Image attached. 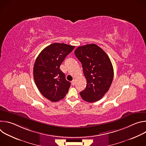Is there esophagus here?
<instances>
[{
    "label": "esophagus",
    "mask_w": 146,
    "mask_h": 146,
    "mask_svg": "<svg viewBox=\"0 0 146 146\" xmlns=\"http://www.w3.org/2000/svg\"><path fill=\"white\" fill-rule=\"evenodd\" d=\"M75 83H76L75 80H73L72 81V84L73 86H74V85H75Z\"/></svg>",
    "instance_id": "obj_1"
}]
</instances>
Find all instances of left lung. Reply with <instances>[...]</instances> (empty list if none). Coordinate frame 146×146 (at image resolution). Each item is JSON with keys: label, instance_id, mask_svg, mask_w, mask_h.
Returning <instances> with one entry per match:
<instances>
[{"label": "left lung", "instance_id": "obj_1", "mask_svg": "<svg viewBox=\"0 0 146 146\" xmlns=\"http://www.w3.org/2000/svg\"><path fill=\"white\" fill-rule=\"evenodd\" d=\"M74 54L81 62L87 82L86 89L80 93L81 98L90 103L101 99L113 79L114 70L109 57L95 44L78 47Z\"/></svg>", "mask_w": 146, "mask_h": 146}]
</instances>
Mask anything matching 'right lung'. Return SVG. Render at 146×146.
Returning a JSON list of instances; mask_svg holds the SVG:
<instances>
[{
    "label": "right lung",
    "mask_w": 146,
    "mask_h": 146,
    "mask_svg": "<svg viewBox=\"0 0 146 146\" xmlns=\"http://www.w3.org/2000/svg\"><path fill=\"white\" fill-rule=\"evenodd\" d=\"M75 46L64 43H53L44 48L37 57L33 67V78L40 93L51 102L64 99L70 82L60 66Z\"/></svg>",
    "instance_id": "1"
}]
</instances>
